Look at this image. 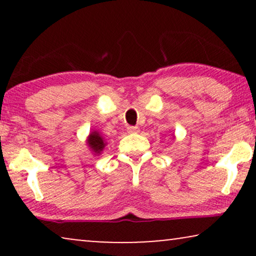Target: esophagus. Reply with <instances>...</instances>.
Masks as SVG:
<instances>
[{
	"mask_svg": "<svg viewBox=\"0 0 256 256\" xmlns=\"http://www.w3.org/2000/svg\"><path fill=\"white\" fill-rule=\"evenodd\" d=\"M128 132H138V127H134V126H129L127 127Z\"/></svg>",
	"mask_w": 256,
	"mask_h": 256,
	"instance_id": "34e87169",
	"label": "esophagus"
}]
</instances>
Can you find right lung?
<instances>
[{
    "label": "right lung",
    "mask_w": 256,
    "mask_h": 256,
    "mask_svg": "<svg viewBox=\"0 0 256 256\" xmlns=\"http://www.w3.org/2000/svg\"><path fill=\"white\" fill-rule=\"evenodd\" d=\"M88 144H90V148L94 150V152H96V154H99L100 152H102V149L104 148V146H106V144H104V138H101L99 132H92V134L90 135Z\"/></svg>",
    "instance_id": "add662e5"
}]
</instances>
